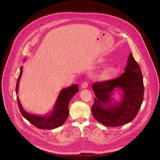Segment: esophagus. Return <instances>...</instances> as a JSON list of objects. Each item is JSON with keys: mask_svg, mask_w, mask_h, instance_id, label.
<instances>
[{"mask_svg": "<svg viewBox=\"0 0 160 160\" xmlns=\"http://www.w3.org/2000/svg\"><path fill=\"white\" fill-rule=\"evenodd\" d=\"M81 87H82V88H87V87H88V83H87V82H85L82 83Z\"/></svg>", "mask_w": 160, "mask_h": 160, "instance_id": "1", "label": "esophagus"}]
</instances>
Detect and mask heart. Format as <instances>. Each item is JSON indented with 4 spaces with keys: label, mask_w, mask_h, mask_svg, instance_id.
Returning <instances> with one entry per match:
<instances>
[{
    "label": "heart",
    "mask_w": 160,
    "mask_h": 160,
    "mask_svg": "<svg viewBox=\"0 0 160 160\" xmlns=\"http://www.w3.org/2000/svg\"><path fill=\"white\" fill-rule=\"evenodd\" d=\"M115 73V68L111 66H107L100 74V77L103 80L111 78Z\"/></svg>",
    "instance_id": "b5f03b06"
}]
</instances>
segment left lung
<instances>
[{"instance_id": "1", "label": "left lung", "mask_w": 160, "mask_h": 160, "mask_svg": "<svg viewBox=\"0 0 160 160\" xmlns=\"http://www.w3.org/2000/svg\"><path fill=\"white\" fill-rule=\"evenodd\" d=\"M122 91L121 99L116 102L112 96L116 88ZM96 98L92 107L95 119L107 127H118L132 122L143 102V77L139 65L129 54L125 72L117 78L92 85Z\"/></svg>"}]
</instances>
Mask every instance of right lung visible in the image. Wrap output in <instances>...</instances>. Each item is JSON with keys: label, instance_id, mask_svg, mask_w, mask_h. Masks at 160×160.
Listing matches in <instances>:
<instances>
[{"label": "right lung", "instance_id": "obj_1", "mask_svg": "<svg viewBox=\"0 0 160 160\" xmlns=\"http://www.w3.org/2000/svg\"><path fill=\"white\" fill-rule=\"evenodd\" d=\"M22 66H21L16 87L18 104L21 115L32 125L40 129H54L61 126L66 122L68 115H69L68 104H69L70 100L79 91L78 85L73 84L70 87L61 89L53 107V109L50 113L42 116L32 115L23 109L18 96L19 83L22 75Z\"/></svg>", "mask_w": 160, "mask_h": 160}]
</instances>
